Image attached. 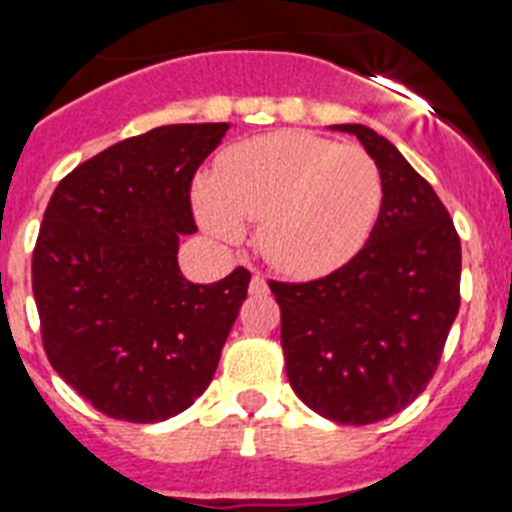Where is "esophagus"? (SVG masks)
Returning a JSON list of instances; mask_svg holds the SVG:
<instances>
[{"instance_id":"1","label":"esophagus","mask_w":512,"mask_h":512,"mask_svg":"<svg viewBox=\"0 0 512 512\" xmlns=\"http://www.w3.org/2000/svg\"><path fill=\"white\" fill-rule=\"evenodd\" d=\"M248 292H251V295H266V292H269V284H266V279L261 277V274H253Z\"/></svg>"}]
</instances>
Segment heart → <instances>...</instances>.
<instances>
[{"mask_svg":"<svg viewBox=\"0 0 512 512\" xmlns=\"http://www.w3.org/2000/svg\"><path fill=\"white\" fill-rule=\"evenodd\" d=\"M382 171L361 146L305 130L238 143L197 184V215L212 238L238 243L243 220L256 246L292 277H318L361 251L382 210Z\"/></svg>","mask_w":512,"mask_h":512,"instance_id":"obj_1","label":"heart"}]
</instances>
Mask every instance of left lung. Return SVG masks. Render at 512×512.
<instances>
[{"label":"left lung","mask_w":512,"mask_h":512,"mask_svg":"<svg viewBox=\"0 0 512 512\" xmlns=\"http://www.w3.org/2000/svg\"><path fill=\"white\" fill-rule=\"evenodd\" d=\"M361 140L382 171V210L354 259L312 282H269L282 310L287 377L307 408L369 425L425 390L459 312L461 243L449 210L390 140Z\"/></svg>","instance_id":"8db88e82"}]
</instances>
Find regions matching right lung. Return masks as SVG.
I'll return each mask as SVG.
<instances>
[{
    "label": "right lung",
    "instance_id": "right-lung-1",
    "mask_svg": "<svg viewBox=\"0 0 512 512\" xmlns=\"http://www.w3.org/2000/svg\"><path fill=\"white\" fill-rule=\"evenodd\" d=\"M228 122L164 125L76 166L45 207L33 295L51 366L99 413L158 423L187 410L220 361L251 271L184 279L189 189Z\"/></svg>",
    "mask_w": 512,
    "mask_h": 512
}]
</instances>
